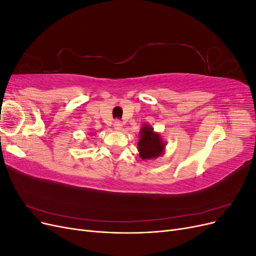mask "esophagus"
Masks as SVG:
<instances>
[{"label":"esophagus","mask_w":256,"mask_h":256,"mask_svg":"<svg viewBox=\"0 0 256 256\" xmlns=\"http://www.w3.org/2000/svg\"><path fill=\"white\" fill-rule=\"evenodd\" d=\"M113 126H114L115 130L120 131V130H122V122H120V120H116L114 122V124H113Z\"/></svg>","instance_id":"obj_1"}]
</instances>
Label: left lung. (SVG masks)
<instances>
[{
  "instance_id": "left-lung-1",
  "label": "left lung",
  "mask_w": 256,
  "mask_h": 256,
  "mask_svg": "<svg viewBox=\"0 0 256 256\" xmlns=\"http://www.w3.org/2000/svg\"><path fill=\"white\" fill-rule=\"evenodd\" d=\"M140 141L138 143V150L143 160L156 159L164 154L166 143L158 132H154L150 125H143L140 131Z\"/></svg>"
}]
</instances>
